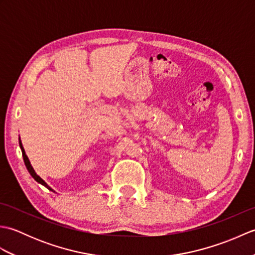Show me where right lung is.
<instances>
[{
    "label": "right lung",
    "instance_id": "1",
    "mask_svg": "<svg viewBox=\"0 0 255 255\" xmlns=\"http://www.w3.org/2000/svg\"><path fill=\"white\" fill-rule=\"evenodd\" d=\"M19 147H20V150H21V153H23V159H24V162H25V165H26V167H27V170H28V172H29V174L35 178V181L36 182H38L39 184H41V185H44L45 187H47L48 189H50V191H52V192H55L53 191V189L48 185V184L42 180V178L39 176V175H37V173L35 172V170H34V167L31 166V164H30V162H29V159H28V156L26 155V153H25V150H24V148H23V144H21V141H20V138H19Z\"/></svg>",
    "mask_w": 255,
    "mask_h": 255
}]
</instances>
